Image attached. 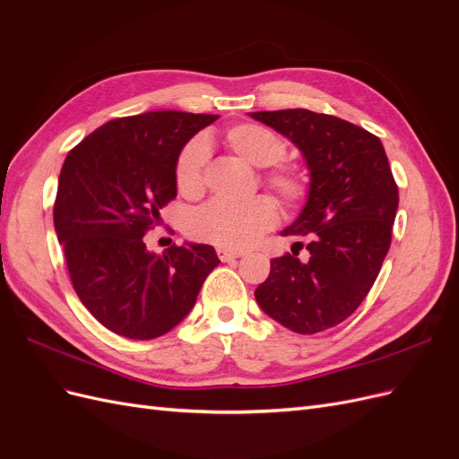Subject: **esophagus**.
<instances>
[{
  "mask_svg": "<svg viewBox=\"0 0 459 459\" xmlns=\"http://www.w3.org/2000/svg\"><path fill=\"white\" fill-rule=\"evenodd\" d=\"M216 255L221 262H230L233 258H239L243 253L241 251H231V248H216Z\"/></svg>",
  "mask_w": 459,
  "mask_h": 459,
  "instance_id": "esophagus-1",
  "label": "esophagus"
}]
</instances>
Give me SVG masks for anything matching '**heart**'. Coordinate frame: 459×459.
I'll use <instances>...</instances> for the list:
<instances>
[{"label":"heart","mask_w":459,"mask_h":459,"mask_svg":"<svg viewBox=\"0 0 459 459\" xmlns=\"http://www.w3.org/2000/svg\"><path fill=\"white\" fill-rule=\"evenodd\" d=\"M224 143L235 155L262 172V184L275 193L285 206L293 208L308 197L310 182L300 166L283 162L287 145L280 135L255 122H243L231 126ZM208 149L203 140L187 142L178 152L174 164L176 187L186 197H199L206 184ZM277 220V206L266 197L258 195L245 203L212 201L191 216L187 231L191 238L216 245L220 248H245L260 239Z\"/></svg>","instance_id":"b5f03b06"}]
</instances>
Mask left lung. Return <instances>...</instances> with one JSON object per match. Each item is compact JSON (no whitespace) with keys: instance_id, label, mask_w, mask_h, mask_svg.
<instances>
[{"instance_id":"8db88e82","label":"left lung","mask_w":459,"mask_h":459,"mask_svg":"<svg viewBox=\"0 0 459 459\" xmlns=\"http://www.w3.org/2000/svg\"><path fill=\"white\" fill-rule=\"evenodd\" d=\"M251 117L287 135L310 169L308 203L281 231L310 243L272 258L255 297L275 322L314 335L351 317L377 280L393 239L398 186L379 137L352 122L307 108ZM302 246L307 263L296 258Z\"/></svg>"}]
</instances>
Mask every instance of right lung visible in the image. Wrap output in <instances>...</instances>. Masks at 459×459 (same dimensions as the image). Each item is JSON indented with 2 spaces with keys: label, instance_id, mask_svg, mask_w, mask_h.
Here are the masks:
<instances>
[{
  "label": "right lung",
  "instance_id": "add662e5",
  "mask_svg": "<svg viewBox=\"0 0 459 459\" xmlns=\"http://www.w3.org/2000/svg\"><path fill=\"white\" fill-rule=\"evenodd\" d=\"M216 118L179 110L115 118L68 151L55 231L78 299L117 335L149 341L169 333L220 264L211 245L174 243L155 256L143 241L176 199L178 152Z\"/></svg>",
  "mask_w": 459,
  "mask_h": 459
}]
</instances>
